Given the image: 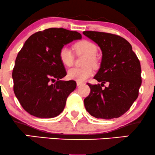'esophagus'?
<instances>
[{
	"instance_id": "esophagus-1",
	"label": "esophagus",
	"mask_w": 155,
	"mask_h": 155,
	"mask_svg": "<svg viewBox=\"0 0 155 155\" xmlns=\"http://www.w3.org/2000/svg\"><path fill=\"white\" fill-rule=\"evenodd\" d=\"M82 82H81V81H77V82H76V85H77V86L78 87H79V86H80V85H81V84H82Z\"/></svg>"
}]
</instances>
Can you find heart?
<instances>
[{
	"instance_id": "obj_1",
	"label": "heart",
	"mask_w": 155,
	"mask_h": 155,
	"mask_svg": "<svg viewBox=\"0 0 155 155\" xmlns=\"http://www.w3.org/2000/svg\"><path fill=\"white\" fill-rule=\"evenodd\" d=\"M74 50L78 54L87 55L84 61L83 68H74L68 71L67 76L68 79L77 81H84L93 74L94 71L91 66L96 67L97 65V60L95 55L97 52V47L95 44L87 40H82L77 42L74 46ZM60 60L65 67H71L74 64V58L70 48L63 47L59 52Z\"/></svg>"
}]
</instances>
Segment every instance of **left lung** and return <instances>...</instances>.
I'll list each match as a JSON object with an SVG mask.
<instances>
[{"instance_id": "1", "label": "left lung", "mask_w": 155, "mask_h": 155, "mask_svg": "<svg viewBox=\"0 0 155 155\" xmlns=\"http://www.w3.org/2000/svg\"><path fill=\"white\" fill-rule=\"evenodd\" d=\"M102 51L101 68L94 79L101 84H90V93L84 100L86 110L97 119L118 118L129 110L138 96L141 85L139 60L130 44L120 35L84 31ZM109 87L102 88L104 84Z\"/></svg>"}]
</instances>
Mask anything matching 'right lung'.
<instances>
[{"label": "right lung", "mask_w": 155, "mask_h": 155, "mask_svg": "<svg viewBox=\"0 0 155 155\" xmlns=\"http://www.w3.org/2000/svg\"><path fill=\"white\" fill-rule=\"evenodd\" d=\"M81 38L76 31L49 28L37 32L26 41L16 58L12 78L16 97L30 114L53 118L63 111L76 83L60 80L67 74L59 52L64 45ZM55 79L56 82L51 84Z\"/></svg>", "instance_id": "add662e5"}]
</instances>
